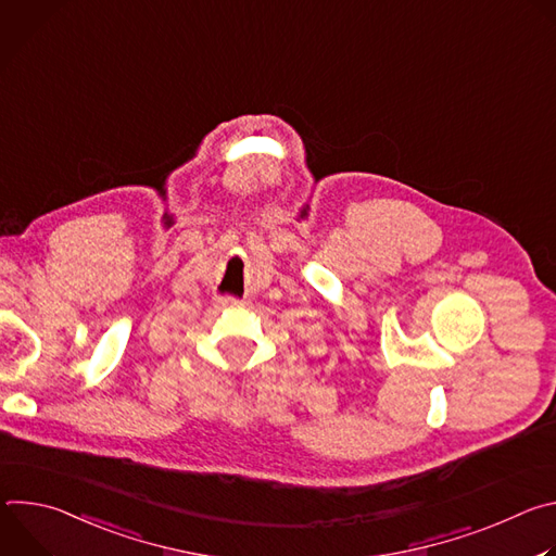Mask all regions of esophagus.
I'll use <instances>...</instances> for the list:
<instances>
[{
	"label": "esophagus",
	"mask_w": 556,
	"mask_h": 556,
	"mask_svg": "<svg viewBox=\"0 0 556 556\" xmlns=\"http://www.w3.org/2000/svg\"><path fill=\"white\" fill-rule=\"evenodd\" d=\"M217 305H219V307H232V305H242V299H237V296H230V294H226V296H219V299H217Z\"/></svg>",
	"instance_id": "esophagus-1"
}]
</instances>
